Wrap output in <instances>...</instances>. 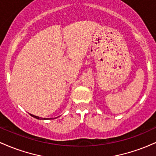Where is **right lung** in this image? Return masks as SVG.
<instances>
[{"label":"right lung","instance_id":"obj_1","mask_svg":"<svg viewBox=\"0 0 156 156\" xmlns=\"http://www.w3.org/2000/svg\"><path fill=\"white\" fill-rule=\"evenodd\" d=\"M30 115L31 116V117H34V118H36V119H45L46 118H42V117H37V116H34V115H33V114H30Z\"/></svg>","mask_w":156,"mask_h":156}]
</instances>
